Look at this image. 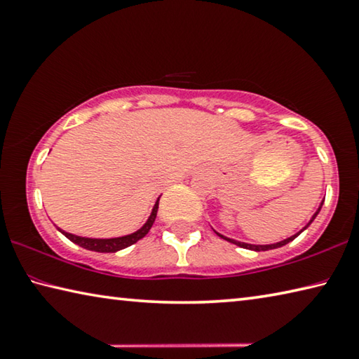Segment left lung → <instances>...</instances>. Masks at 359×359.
I'll use <instances>...</instances> for the list:
<instances>
[{"mask_svg":"<svg viewBox=\"0 0 359 359\" xmlns=\"http://www.w3.org/2000/svg\"><path fill=\"white\" fill-rule=\"evenodd\" d=\"M321 205H323V203H321L320 204V208H318V210L317 212H315V214H313V217H312V220L311 222H309V224H311L313 220H315V217H317L318 215V212L321 210ZM309 224H306V226H304L301 231H299V233H297V234H294V236H291V238H288V239H285V241H282V242H277V244H271V245H252V244H244V242H238V241H233V239H229V238H224V236H222V234H218V236H220V238L222 239H224V241H228V242H233V244H236V245H239V247H242V248H248V250H255V252H266V250H272V248H278V247H283V245H287L288 244V242H291V241H294L296 238H297V236H299L301 233H302V231L304 229H306V228H309Z\"/></svg>","mask_w":359,"mask_h":359,"instance_id":"obj_1","label":"left lung"}]
</instances>
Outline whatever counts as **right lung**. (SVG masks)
I'll return each instance as SVG.
<instances>
[{"instance_id":"obj_1","label":"right lung","mask_w":359,"mask_h":359,"mask_svg":"<svg viewBox=\"0 0 359 359\" xmlns=\"http://www.w3.org/2000/svg\"><path fill=\"white\" fill-rule=\"evenodd\" d=\"M158 201H160V198L156 199V204L154 205V210H151V214L149 217L147 223L144 224V226L136 231V233H133L130 236H123V238H114V239H90V238H81V236H74V234H69L66 233V231H62V233L68 238L71 242H74V244L81 245L83 248H87V250H93V252H100V253H114V252H118L121 248H126L133 244H136L139 239H142L145 234L149 233L151 224H154L155 218H156V212H158Z\"/></svg>"}]
</instances>
